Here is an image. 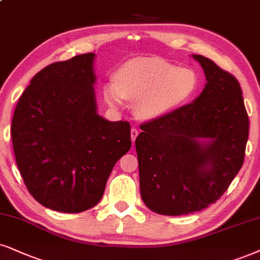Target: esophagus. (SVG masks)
Returning a JSON list of instances; mask_svg holds the SVG:
<instances>
[{
	"instance_id": "34e87169",
	"label": "esophagus",
	"mask_w": 260,
	"mask_h": 260,
	"mask_svg": "<svg viewBox=\"0 0 260 260\" xmlns=\"http://www.w3.org/2000/svg\"><path fill=\"white\" fill-rule=\"evenodd\" d=\"M138 134H139V131H138V128L133 127L132 129H131V138H132V143L134 144V141H136V138L138 137Z\"/></svg>"
}]
</instances>
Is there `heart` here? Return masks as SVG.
<instances>
[{
    "label": "heart",
    "instance_id": "obj_1",
    "mask_svg": "<svg viewBox=\"0 0 260 260\" xmlns=\"http://www.w3.org/2000/svg\"><path fill=\"white\" fill-rule=\"evenodd\" d=\"M198 86L192 70L159 58H138L128 62L104 86V97L111 106L123 98L134 101V111L143 119H152L181 106Z\"/></svg>",
    "mask_w": 260,
    "mask_h": 260
}]
</instances>
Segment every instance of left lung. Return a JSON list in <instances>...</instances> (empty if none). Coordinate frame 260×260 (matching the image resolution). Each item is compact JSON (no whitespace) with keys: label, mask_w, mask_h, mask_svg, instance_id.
I'll return each mask as SVG.
<instances>
[{"label":"left lung","mask_w":260,"mask_h":260,"mask_svg":"<svg viewBox=\"0 0 260 260\" xmlns=\"http://www.w3.org/2000/svg\"><path fill=\"white\" fill-rule=\"evenodd\" d=\"M193 58L208 81L200 96L141 123L136 139L141 199L159 215L216 203L245 159L249 121L239 81L208 57Z\"/></svg>","instance_id":"left-lung-1"}]
</instances>
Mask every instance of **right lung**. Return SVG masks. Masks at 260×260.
<instances>
[{
  "mask_svg": "<svg viewBox=\"0 0 260 260\" xmlns=\"http://www.w3.org/2000/svg\"><path fill=\"white\" fill-rule=\"evenodd\" d=\"M93 58L88 52L43 68L13 115V149L26 188L55 211L97 205L115 163L132 145L129 122L97 114Z\"/></svg>",
  "mask_w": 260,
  "mask_h": 260,
  "instance_id": "right-lung-1",
  "label": "right lung"
}]
</instances>
